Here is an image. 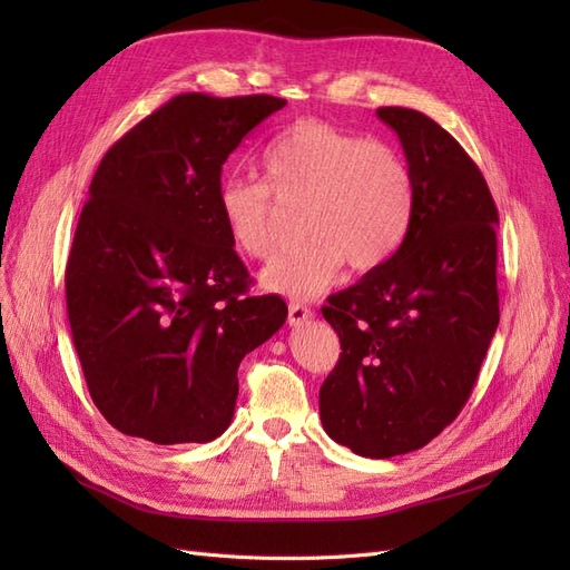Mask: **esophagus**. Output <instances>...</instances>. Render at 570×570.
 I'll list each match as a JSON object with an SVG mask.
<instances>
[{"instance_id": "1", "label": "esophagus", "mask_w": 570, "mask_h": 570, "mask_svg": "<svg viewBox=\"0 0 570 570\" xmlns=\"http://www.w3.org/2000/svg\"><path fill=\"white\" fill-rule=\"evenodd\" d=\"M314 316V312L308 306H302V304H289L287 306V323L289 325H302L304 321H308Z\"/></svg>"}]
</instances>
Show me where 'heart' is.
I'll use <instances>...</instances> for the list:
<instances>
[{
    "label": "heart",
    "mask_w": 570,
    "mask_h": 570,
    "mask_svg": "<svg viewBox=\"0 0 570 570\" xmlns=\"http://www.w3.org/2000/svg\"><path fill=\"white\" fill-rule=\"evenodd\" d=\"M258 166L262 183L223 180L216 206L230 245L256 262L278 247L274 203L302 206L306 243L262 273L266 289L289 299L318 297L342 264L373 271L404 243L416 187L404 154L390 142L302 118L273 137Z\"/></svg>",
    "instance_id": "1"
}]
</instances>
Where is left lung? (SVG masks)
Listing matches in <instances>:
<instances>
[{
  "instance_id": "8db88e82",
  "label": "left lung",
  "mask_w": 570,
  "mask_h": 570,
  "mask_svg": "<svg viewBox=\"0 0 570 570\" xmlns=\"http://www.w3.org/2000/svg\"><path fill=\"white\" fill-rule=\"evenodd\" d=\"M404 147L416 204L383 266L327 299L337 366L323 430L358 456L421 450L469 402L499 323L497 206L480 168L433 118L381 107Z\"/></svg>"
}]
</instances>
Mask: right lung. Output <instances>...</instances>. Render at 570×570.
Returning <instances> with one entry per match:
<instances>
[{
	"instance_id": "1",
	"label": "right lung",
	"mask_w": 570,
	"mask_h": 570,
	"mask_svg": "<svg viewBox=\"0 0 570 570\" xmlns=\"http://www.w3.org/2000/svg\"><path fill=\"white\" fill-rule=\"evenodd\" d=\"M285 99L178 95L105 154L66 264L73 344L95 406L157 444L212 442L233 421L237 368L287 318L249 297L223 228L226 159Z\"/></svg>"
}]
</instances>
